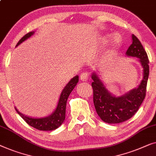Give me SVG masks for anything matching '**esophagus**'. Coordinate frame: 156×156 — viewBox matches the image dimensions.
<instances>
[{"mask_svg": "<svg viewBox=\"0 0 156 156\" xmlns=\"http://www.w3.org/2000/svg\"><path fill=\"white\" fill-rule=\"evenodd\" d=\"M80 78L82 81H87L88 79V74L87 73H82L80 76Z\"/></svg>", "mask_w": 156, "mask_h": 156, "instance_id": "1", "label": "esophagus"}]
</instances>
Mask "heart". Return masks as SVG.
Returning a JSON list of instances; mask_svg holds the SVG:
<instances>
[{"instance_id":"obj_1","label":"heart","mask_w":156,"mask_h":156,"mask_svg":"<svg viewBox=\"0 0 156 156\" xmlns=\"http://www.w3.org/2000/svg\"><path fill=\"white\" fill-rule=\"evenodd\" d=\"M110 38H111L110 35H109V34L108 35H105V36L102 37V38H101L100 43L102 44V45L107 44L109 41V40H110Z\"/></svg>"}]
</instances>
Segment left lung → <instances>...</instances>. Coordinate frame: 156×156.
I'll return each mask as SVG.
<instances>
[{
    "label": "left lung",
    "mask_w": 156,
    "mask_h": 156,
    "mask_svg": "<svg viewBox=\"0 0 156 156\" xmlns=\"http://www.w3.org/2000/svg\"><path fill=\"white\" fill-rule=\"evenodd\" d=\"M131 39L132 44L127 49L126 55L138 58L143 68V79L139 86L124 95L116 96L108 90L95 71L92 73L94 105L100 119L108 124H119L132 117L146 97L149 76L148 58L139 39L132 34Z\"/></svg>",
    "instance_id": "1"
}]
</instances>
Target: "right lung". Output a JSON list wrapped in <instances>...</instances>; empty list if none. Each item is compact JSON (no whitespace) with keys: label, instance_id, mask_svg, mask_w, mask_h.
<instances>
[{"label":"right lung","instance_id":"1","mask_svg":"<svg viewBox=\"0 0 156 156\" xmlns=\"http://www.w3.org/2000/svg\"><path fill=\"white\" fill-rule=\"evenodd\" d=\"M34 31L30 32L27 34H25L20 40L17 44L16 47L22 44L23 41L27 40L30 37H31L34 34ZM78 82V76H74L71 80L68 83V84L64 87L61 92L59 100L57 104L55 110L51 115L44 117H32L23 115L20 112L16 107L17 112L18 115L27 123L30 126L41 131H53L58 128L63 122H64L66 117V102L68 98L73 90L74 87L76 86Z\"/></svg>","mask_w":156,"mask_h":156}]
</instances>
